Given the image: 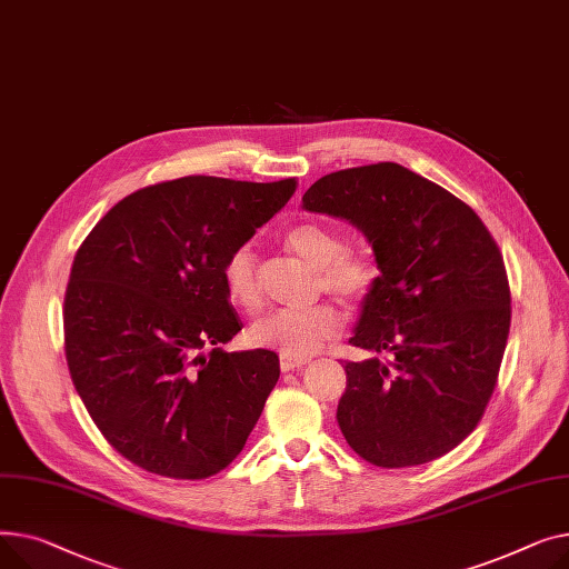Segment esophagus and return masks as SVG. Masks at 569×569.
Here are the masks:
<instances>
[{
    "label": "esophagus",
    "instance_id": "1",
    "mask_svg": "<svg viewBox=\"0 0 569 569\" xmlns=\"http://www.w3.org/2000/svg\"><path fill=\"white\" fill-rule=\"evenodd\" d=\"M308 362H310V358H291V356H280V367H282V372L300 370V367H306Z\"/></svg>",
    "mask_w": 569,
    "mask_h": 569
}]
</instances>
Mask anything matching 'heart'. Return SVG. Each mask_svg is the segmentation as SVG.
<instances>
[{"label":"heart","instance_id":"b5f03b06","mask_svg":"<svg viewBox=\"0 0 569 569\" xmlns=\"http://www.w3.org/2000/svg\"><path fill=\"white\" fill-rule=\"evenodd\" d=\"M284 243L300 259H306L323 291L360 303L379 284L377 261L356 250H347V239L340 227L330 222H298L284 233ZM222 284L229 303L252 315L263 306L257 259L250 246H239L222 263ZM342 317L330 306H312L306 310H278L266 315L250 328V340L257 347L276 349L282 356L310 358L328 340L338 338Z\"/></svg>","mask_w":569,"mask_h":569}]
</instances>
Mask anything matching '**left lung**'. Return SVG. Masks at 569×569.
Here are the masks:
<instances>
[{
    "label": "left lung",
    "instance_id": "8db88e82",
    "mask_svg": "<svg viewBox=\"0 0 569 569\" xmlns=\"http://www.w3.org/2000/svg\"><path fill=\"white\" fill-rule=\"evenodd\" d=\"M303 209L358 227L381 271L349 340L372 358L345 360L347 443L381 469L443 457L496 388L512 317L503 254L469 204L397 162L326 174Z\"/></svg>",
    "mask_w": 569,
    "mask_h": 569
}]
</instances>
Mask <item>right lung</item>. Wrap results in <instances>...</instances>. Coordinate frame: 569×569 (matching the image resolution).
Returning <instances> with one entry per match:
<instances>
[{
	"instance_id": "right-lung-1",
	"label": "right lung",
	"mask_w": 569,
	"mask_h": 569,
	"mask_svg": "<svg viewBox=\"0 0 569 569\" xmlns=\"http://www.w3.org/2000/svg\"><path fill=\"white\" fill-rule=\"evenodd\" d=\"M296 186L218 177L147 186L80 246L63 298L66 362L100 433L140 469L204 480L243 450L280 358L222 351L243 328L222 263Z\"/></svg>"
}]
</instances>
